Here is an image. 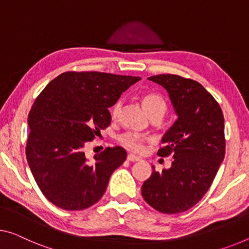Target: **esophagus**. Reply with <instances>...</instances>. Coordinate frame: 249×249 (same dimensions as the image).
I'll return each instance as SVG.
<instances>
[{
    "label": "esophagus",
    "instance_id": "esophagus-1",
    "mask_svg": "<svg viewBox=\"0 0 249 249\" xmlns=\"http://www.w3.org/2000/svg\"><path fill=\"white\" fill-rule=\"evenodd\" d=\"M127 159L129 160V161H140V160H141L139 157H137V156L132 155V154H129L127 156Z\"/></svg>",
    "mask_w": 249,
    "mask_h": 249
}]
</instances>
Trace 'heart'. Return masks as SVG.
<instances>
[{
    "mask_svg": "<svg viewBox=\"0 0 249 249\" xmlns=\"http://www.w3.org/2000/svg\"><path fill=\"white\" fill-rule=\"evenodd\" d=\"M141 102L148 114L150 117H162L167 110V103L161 94L157 92H149L141 98ZM122 107V101L118 100L111 108L112 117L116 118L119 116L120 110ZM148 139L144 136L138 135V133L133 132H125L124 135L119 137V142L122 146L125 147L129 150L139 152L143 149L144 142Z\"/></svg>",
    "mask_w": 249,
    "mask_h": 249,
    "instance_id": "b5f03b06",
    "label": "heart"
}]
</instances>
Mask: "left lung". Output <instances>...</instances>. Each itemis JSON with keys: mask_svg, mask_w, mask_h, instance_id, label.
Wrapping results in <instances>:
<instances>
[{"mask_svg": "<svg viewBox=\"0 0 249 249\" xmlns=\"http://www.w3.org/2000/svg\"><path fill=\"white\" fill-rule=\"evenodd\" d=\"M169 94L178 119L164 133L158 156L173 155L169 169L154 171L141 194L152 208L178 213L194 207L209 187L225 157L224 114L199 82L176 74L148 78Z\"/></svg>", "mask_w": 249, "mask_h": 249, "instance_id": "8db88e82", "label": "left lung"}]
</instances>
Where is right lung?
I'll use <instances>...</instances> for the list:
<instances>
[{
  "label": "right lung",
  "mask_w": 249,
  "mask_h": 249,
  "mask_svg": "<svg viewBox=\"0 0 249 249\" xmlns=\"http://www.w3.org/2000/svg\"><path fill=\"white\" fill-rule=\"evenodd\" d=\"M139 80L140 76L69 71L53 79L36 99L28 118L26 159L42 194L56 207L82 210L103 196L127 151L108 147L89 161L85 147L109 127V108Z\"/></svg>",
  "instance_id": "add662e5"
}]
</instances>
